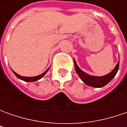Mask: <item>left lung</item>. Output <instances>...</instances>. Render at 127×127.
I'll list each match as a JSON object with an SVG mask.
<instances>
[{
	"label": "left lung",
	"instance_id": "left-lung-1",
	"mask_svg": "<svg viewBox=\"0 0 127 127\" xmlns=\"http://www.w3.org/2000/svg\"><path fill=\"white\" fill-rule=\"evenodd\" d=\"M74 66H75V69H76V73L79 76L80 78L82 81L85 83L86 85L94 87V88H102L103 86L106 85L108 83L113 79L115 75L117 74V71L119 70V66H120V61L116 65L115 68L113 69V71H111L110 73L107 75L101 77H97V76H92L85 73V72L81 71L79 68V67L77 66L76 62L74 59Z\"/></svg>",
	"mask_w": 127,
	"mask_h": 127
}]
</instances>
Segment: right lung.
I'll return each instance as SVG.
<instances>
[{"instance_id":"1","label":"right lung","mask_w":127,"mask_h":127,"mask_svg":"<svg viewBox=\"0 0 127 127\" xmlns=\"http://www.w3.org/2000/svg\"><path fill=\"white\" fill-rule=\"evenodd\" d=\"M49 69V68L48 69H46V71H44V72L42 74H41V75H39V76H34V77H25V76H20L19 74L16 73L15 71H12V72L14 73V74L17 76L19 79H21V80H22V81H26V82H34V81H38V80H39L40 78H42V77L46 74V72L48 71Z\"/></svg>"}]
</instances>
